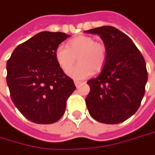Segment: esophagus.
Listing matches in <instances>:
<instances>
[{"mask_svg": "<svg viewBox=\"0 0 155 155\" xmlns=\"http://www.w3.org/2000/svg\"><path fill=\"white\" fill-rule=\"evenodd\" d=\"M74 84H75L76 87H81L83 84V82L82 81H74Z\"/></svg>", "mask_w": 155, "mask_h": 155, "instance_id": "obj_1", "label": "esophagus"}]
</instances>
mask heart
<instances>
[{
	"instance_id": "heart-1",
	"label": "heart",
	"mask_w": 155,
	"mask_h": 155,
	"mask_svg": "<svg viewBox=\"0 0 155 155\" xmlns=\"http://www.w3.org/2000/svg\"><path fill=\"white\" fill-rule=\"evenodd\" d=\"M54 56L57 64L64 73L68 71L69 77L81 81L91 76L93 70L100 71L104 68L107 51L103 43L96 42L92 37L79 36L69 40L67 47L58 46ZM76 58L79 64L72 69Z\"/></svg>"
}]
</instances>
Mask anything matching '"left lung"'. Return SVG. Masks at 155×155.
<instances>
[{
  "label": "left lung",
  "instance_id": "1",
  "mask_svg": "<svg viewBox=\"0 0 155 155\" xmlns=\"http://www.w3.org/2000/svg\"><path fill=\"white\" fill-rule=\"evenodd\" d=\"M85 32L99 35L107 51L101 74L87 82L90 87L86 97L88 112L100 123L124 122L138 110L145 94V59L132 39L115 27L102 26Z\"/></svg>",
  "mask_w": 155,
  "mask_h": 155
}]
</instances>
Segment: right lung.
I'll return each instance as SVG.
<instances>
[{
    "label": "right lung",
    "instance_id": "add662e5",
    "mask_svg": "<svg viewBox=\"0 0 155 155\" xmlns=\"http://www.w3.org/2000/svg\"><path fill=\"white\" fill-rule=\"evenodd\" d=\"M70 36L42 31L19 45L7 61V84L15 106L33 123L57 122L75 90L74 81L59 67L55 50Z\"/></svg>",
    "mask_w": 155,
    "mask_h": 155
}]
</instances>
